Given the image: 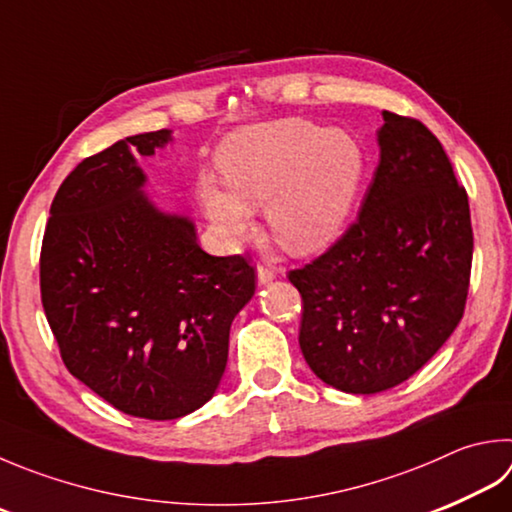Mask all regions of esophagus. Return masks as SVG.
Here are the masks:
<instances>
[{"label": "esophagus", "mask_w": 512, "mask_h": 512, "mask_svg": "<svg viewBox=\"0 0 512 512\" xmlns=\"http://www.w3.org/2000/svg\"><path fill=\"white\" fill-rule=\"evenodd\" d=\"M274 278H276V269L265 267V265H258V269H256V281H258L260 287L267 285V283H272Z\"/></svg>", "instance_id": "esophagus-1"}]
</instances>
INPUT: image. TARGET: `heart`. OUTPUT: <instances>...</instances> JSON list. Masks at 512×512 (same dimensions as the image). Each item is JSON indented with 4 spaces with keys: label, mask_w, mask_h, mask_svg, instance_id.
<instances>
[{
    "label": "heart",
    "mask_w": 512,
    "mask_h": 512,
    "mask_svg": "<svg viewBox=\"0 0 512 512\" xmlns=\"http://www.w3.org/2000/svg\"><path fill=\"white\" fill-rule=\"evenodd\" d=\"M218 165L225 184L200 176L196 196L229 245L254 227L267 205L276 243L289 254H316L343 234L365 178V153L345 129L298 118L245 127L223 142Z\"/></svg>",
    "instance_id": "heart-1"
}]
</instances>
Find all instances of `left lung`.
<instances>
[{
  "label": "left lung",
  "mask_w": 512,
  "mask_h": 512,
  "mask_svg": "<svg viewBox=\"0 0 512 512\" xmlns=\"http://www.w3.org/2000/svg\"><path fill=\"white\" fill-rule=\"evenodd\" d=\"M379 167L356 223L289 272L303 296L301 352L318 379L350 394L390 390L421 370L464 316L472 227L441 142L383 111Z\"/></svg>",
  "instance_id": "obj_1"
}]
</instances>
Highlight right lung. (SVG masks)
Listing matches in <instances>:
<instances>
[{
  "instance_id": "add662e5",
  "label": "right lung",
  "mask_w": 512,
  "mask_h": 512,
  "mask_svg": "<svg viewBox=\"0 0 512 512\" xmlns=\"http://www.w3.org/2000/svg\"><path fill=\"white\" fill-rule=\"evenodd\" d=\"M160 129L82 160L57 189L40 258L42 305L62 361L124 414L180 419L223 379L229 330L252 301L254 267L211 256L194 220L160 209L140 156Z\"/></svg>"
}]
</instances>
